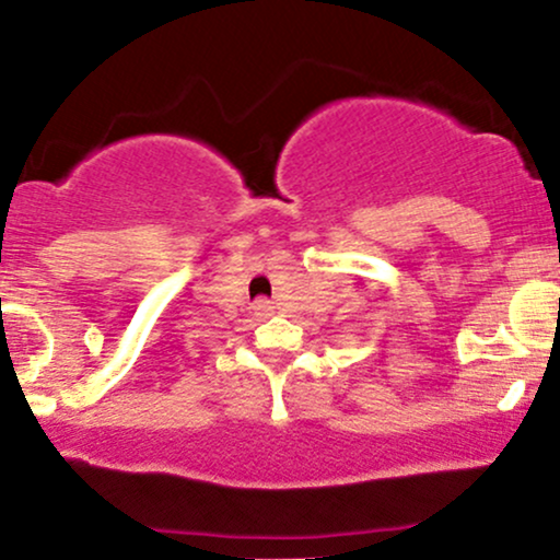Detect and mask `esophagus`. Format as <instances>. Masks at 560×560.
Returning a JSON list of instances; mask_svg holds the SVG:
<instances>
[{"mask_svg": "<svg viewBox=\"0 0 560 560\" xmlns=\"http://www.w3.org/2000/svg\"><path fill=\"white\" fill-rule=\"evenodd\" d=\"M253 311L258 313V316H268V313L273 311V305H271V302H268V300H258V302H255V305H253Z\"/></svg>", "mask_w": 560, "mask_h": 560, "instance_id": "obj_1", "label": "esophagus"}]
</instances>
